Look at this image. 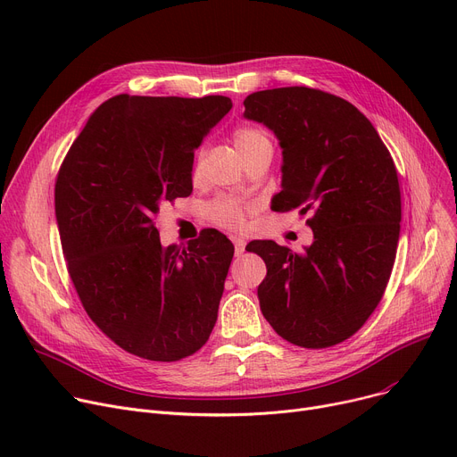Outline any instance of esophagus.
Here are the masks:
<instances>
[{"label": "esophagus", "mask_w": 457, "mask_h": 457, "mask_svg": "<svg viewBox=\"0 0 457 457\" xmlns=\"http://www.w3.org/2000/svg\"><path fill=\"white\" fill-rule=\"evenodd\" d=\"M231 241L235 245V255H243L245 253V248H246V241L243 237H231Z\"/></svg>", "instance_id": "34e87169"}]
</instances>
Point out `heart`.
<instances>
[{"label":"heart","mask_w":457,"mask_h":457,"mask_svg":"<svg viewBox=\"0 0 457 457\" xmlns=\"http://www.w3.org/2000/svg\"><path fill=\"white\" fill-rule=\"evenodd\" d=\"M233 144H235L237 152L241 154V157L245 159L261 148L270 146V137L265 129L245 126V128H237L233 131ZM200 161H202V152L196 155L195 172H198ZM205 212L214 224H219L222 228L238 229L245 226V205L237 198H231V196L214 198L212 202H209L205 205Z\"/></svg>","instance_id":"1"}]
</instances>
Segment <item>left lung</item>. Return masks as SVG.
<instances>
[{
	"instance_id": "8db88e82",
	"label": "left lung",
	"mask_w": 457,
	"mask_h": 457,
	"mask_svg": "<svg viewBox=\"0 0 457 457\" xmlns=\"http://www.w3.org/2000/svg\"><path fill=\"white\" fill-rule=\"evenodd\" d=\"M245 107L283 148L274 211L309 212L315 235L303 252L248 245L267 265L262 317L296 346H335L369 320L391 278L402 220L395 161L370 120L335 94L281 87L250 94Z\"/></svg>"
}]
</instances>
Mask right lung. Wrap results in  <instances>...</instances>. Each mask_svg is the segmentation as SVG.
<instances>
[{"mask_svg":"<svg viewBox=\"0 0 457 457\" xmlns=\"http://www.w3.org/2000/svg\"><path fill=\"white\" fill-rule=\"evenodd\" d=\"M231 105L226 96L118 94L94 111L59 168L55 216L70 279L90 320L148 361L198 352L219 317L231 241L205 229L164 248L155 216L190 195L195 150Z\"/></svg>","mask_w":457,"mask_h":457,"instance_id":"add662e5","label":"right lung"}]
</instances>
